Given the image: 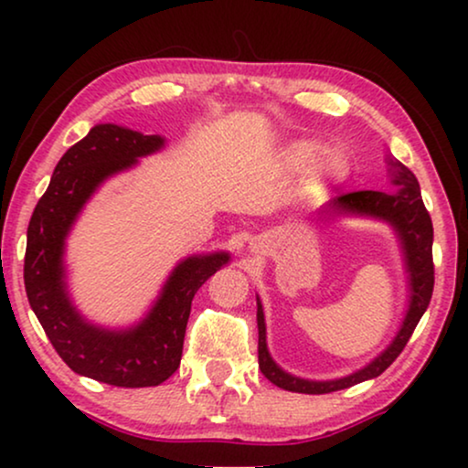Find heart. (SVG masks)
<instances>
[{
	"label": "heart",
	"instance_id": "1",
	"mask_svg": "<svg viewBox=\"0 0 468 468\" xmlns=\"http://www.w3.org/2000/svg\"><path fill=\"white\" fill-rule=\"evenodd\" d=\"M325 153L327 147L321 141L299 139L286 147L284 162L292 171H310L323 160V176L332 179V182H342L348 176V169H351L348 158L342 152H332L327 156Z\"/></svg>",
	"mask_w": 468,
	"mask_h": 468
}]
</instances>
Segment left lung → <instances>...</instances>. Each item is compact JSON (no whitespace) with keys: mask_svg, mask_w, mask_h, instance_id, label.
<instances>
[{"mask_svg":"<svg viewBox=\"0 0 468 468\" xmlns=\"http://www.w3.org/2000/svg\"><path fill=\"white\" fill-rule=\"evenodd\" d=\"M394 184L398 186L396 195H385V192L377 190H357V192H345V195L335 197L329 203V209L345 211V214H361V216H375L388 220L391 227L396 229L398 238L402 241L404 259H407L409 267V280H410V306L409 313L404 316V323L400 332L394 338V342L383 351L372 364L366 366L348 375L345 378H335V381H306V378H297L286 375L280 370L273 359L270 357L265 342V319L263 308L257 310V323H259V368L263 375L270 378L273 385L280 389L295 391V394H329V391L346 389L351 385H357L361 381L375 378L394 364L402 348L407 346L410 335H413L417 323L426 313L430 299H432L434 289V263H432V220L426 205L421 201V190L417 177L410 173L407 166L396 162L394 165Z\"/></svg>","mask_w":468,"mask_h":468,"instance_id":"left-lung-1","label":"left lung"}]
</instances>
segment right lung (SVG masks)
I'll use <instances>...</instances> for the list:
<instances>
[{
  "mask_svg": "<svg viewBox=\"0 0 468 468\" xmlns=\"http://www.w3.org/2000/svg\"><path fill=\"white\" fill-rule=\"evenodd\" d=\"M162 145L158 134L93 126L61 155L27 227L23 278L31 310L68 368L115 388H154L179 368L192 297L229 263L227 252L182 261L147 319L128 332L90 325L68 299L61 257L74 218L98 184Z\"/></svg>",
  "mask_w": 468,
  "mask_h": 468,
  "instance_id": "obj_1",
  "label": "right lung"
}]
</instances>
